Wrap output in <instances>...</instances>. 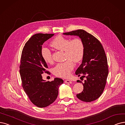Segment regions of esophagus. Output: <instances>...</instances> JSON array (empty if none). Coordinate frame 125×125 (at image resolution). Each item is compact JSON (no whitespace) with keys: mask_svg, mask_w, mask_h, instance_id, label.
Listing matches in <instances>:
<instances>
[{"mask_svg":"<svg viewBox=\"0 0 125 125\" xmlns=\"http://www.w3.org/2000/svg\"><path fill=\"white\" fill-rule=\"evenodd\" d=\"M65 82L66 83H70V84L72 83V81L70 80H65Z\"/></svg>","mask_w":125,"mask_h":125,"instance_id":"esophagus-1","label":"esophagus"}]
</instances>
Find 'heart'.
Returning <instances> with one entry per match:
<instances>
[{
    "mask_svg": "<svg viewBox=\"0 0 125 125\" xmlns=\"http://www.w3.org/2000/svg\"><path fill=\"white\" fill-rule=\"evenodd\" d=\"M50 45L57 50L64 52V58L66 60L63 63H58L52 70L53 74L57 77L67 78L70 77L74 68L73 62L81 61L84 54V45L79 38L73 39L62 35H58L51 42ZM41 55L44 61L47 63L53 62L52 53L46 47L41 49Z\"/></svg>",
    "mask_w": 125,
    "mask_h": 125,
    "instance_id": "1",
    "label": "heart"
}]
</instances>
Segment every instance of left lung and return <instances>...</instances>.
<instances>
[{
  "label": "left lung",
  "mask_w": 125,
  "mask_h": 125,
  "mask_svg": "<svg viewBox=\"0 0 125 125\" xmlns=\"http://www.w3.org/2000/svg\"><path fill=\"white\" fill-rule=\"evenodd\" d=\"M65 35L79 36L83 42L84 54L82 62L76 71V75L86 79L83 83V90L77 94L78 99L91 102L102 94L107 82L109 73L107 58L100 42L86 31L79 29L64 33Z\"/></svg>",
  "instance_id": "obj_1"
}]
</instances>
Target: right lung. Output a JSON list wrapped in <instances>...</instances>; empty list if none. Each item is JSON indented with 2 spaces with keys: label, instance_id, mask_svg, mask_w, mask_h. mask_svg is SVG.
Listing matches in <instances>:
<instances>
[{
  "label": "right lung",
  "instance_id": "obj_1",
  "mask_svg": "<svg viewBox=\"0 0 125 125\" xmlns=\"http://www.w3.org/2000/svg\"><path fill=\"white\" fill-rule=\"evenodd\" d=\"M54 34L37 33L28 41L22 49L20 73L22 86L30 100L39 108H45L53 103L58 95L59 86L63 83L61 78L46 81L42 79L48 66L41 55L42 46Z\"/></svg>",
  "mask_w": 125,
  "mask_h": 125
}]
</instances>
